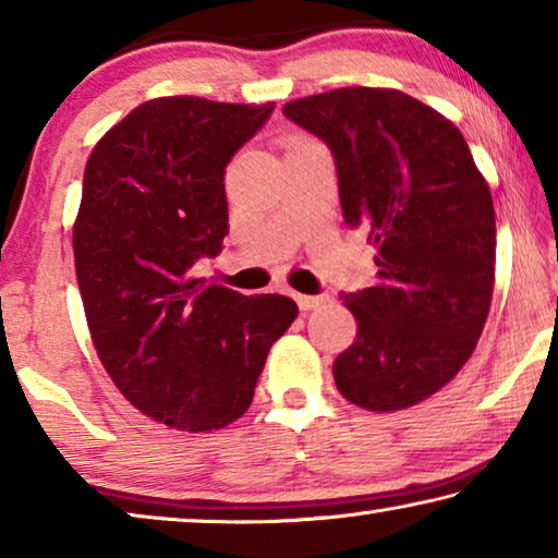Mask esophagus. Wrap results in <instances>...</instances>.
Here are the masks:
<instances>
[{
    "label": "esophagus",
    "mask_w": 558,
    "mask_h": 558,
    "mask_svg": "<svg viewBox=\"0 0 558 558\" xmlns=\"http://www.w3.org/2000/svg\"><path fill=\"white\" fill-rule=\"evenodd\" d=\"M300 310H315L319 305H325L327 295H295Z\"/></svg>",
    "instance_id": "1"
}]
</instances>
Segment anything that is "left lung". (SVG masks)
I'll use <instances>...</instances> for the list:
<instances>
[{"mask_svg": "<svg viewBox=\"0 0 558 558\" xmlns=\"http://www.w3.org/2000/svg\"><path fill=\"white\" fill-rule=\"evenodd\" d=\"M282 112L332 149L344 221L379 251L376 286L349 292L356 339L335 359L339 393L391 413L465 366L495 288L493 194L465 137L393 88H337Z\"/></svg>", "mask_w": 558, "mask_h": 558, "instance_id": "8db88e82", "label": "left lung"}]
</instances>
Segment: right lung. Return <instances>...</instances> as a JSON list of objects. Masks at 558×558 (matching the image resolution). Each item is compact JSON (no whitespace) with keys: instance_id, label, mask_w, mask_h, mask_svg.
<instances>
[{"instance_id":"1","label":"right lung","mask_w":558,"mask_h":558,"mask_svg":"<svg viewBox=\"0 0 558 558\" xmlns=\"http://www.w3.org/2000/svg\"><path fill=\"white\" fill-rule=\"evenodd\" d=\"M272 108L153 98L86 162L73 256L93 347L118 391L174 430L241 418L272 342L298 317L286 295L245 298L192 272L221 253L226 165Z\"/></svg>"}]
</instances>
